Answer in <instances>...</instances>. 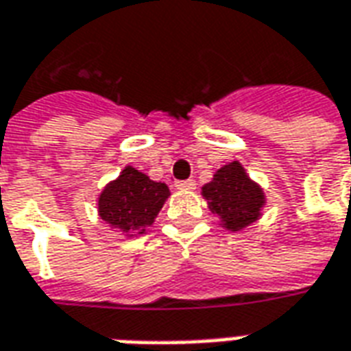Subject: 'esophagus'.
<instances>
[{
  "mask_svg": "<svg viewBox=\"0 0 351 351\" xmlns=\"http://www.w3.org/2000/svg\"><path fill=\"white\" fill-rule=\"evenodd\" d=\"M175 186L178 188V190H193L195 180H193V178H188V180H176Z\"/></svg>",
  "mask_w": 351,
  "mask_h": 351,
  "instance_id": "34e87169",
  "label": "esophagus"
}]
</instances>
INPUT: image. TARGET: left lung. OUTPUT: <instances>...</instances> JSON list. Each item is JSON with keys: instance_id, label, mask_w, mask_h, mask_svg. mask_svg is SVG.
<instances>
[{"instance_id": "obj_1", "label": "left lung", "mask_w": 351, "mask_h": 351, "mask_svg": "<svg viewBox=\"0 0 351 351\" xmlns=\"http://www.w3.org/2000/svg\"><path fill=\"white\" fill-rule=\"evenodd\" d=\"M203 195L208 201V208L233 231L258 220L259 208L265 203L263 191L246 176L239 161L221 167L213 182L203 186Z\"/></svg>"}]
</instances>
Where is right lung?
<instances>
[{
	"label": "right lung",
	"instance_id": "1",
	"mask_svg": "<svg viewBox=\"0 0 351 351\" xmlns=\"http://www.w3.org/2000/svg\"><path fill=\"white\" fill-rule=\"evenodd\" d=\"M169 197L165 184L154 182L137 169L125 167L99 197V216L123 233L150 226ZM143 233V231H138Z\"/></svg>",
	"mask_w": 351,
	"mask_h": 351
}]
</instances>
